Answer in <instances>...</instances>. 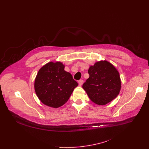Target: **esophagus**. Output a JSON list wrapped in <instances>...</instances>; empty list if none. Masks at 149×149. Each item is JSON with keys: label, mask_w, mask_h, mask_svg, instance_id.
Listing matches in <instances>:
<instances>
[{"label": "esophagus", "mask_w": 149, "mask_h": 149, "mask_svg": "<svg viewBox=\"0 0 149 149\" xmlns=\"http://www.w3.org/2000/svg\"><path fill=\"white\" fill-rule=\"evenodd\" d=\"M83 82H84V81H83L82 79H80V80H79V81H78L79 86H81L82 85V84H83Z\"/></svg>", "instance_id": "34e87169"}]
</instances>
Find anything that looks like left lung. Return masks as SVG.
I'll use <instances>...</instances> for the list:
<instances>
[{"instance_id": "8db88e82", "label": "left lung", "mask_w": 149, "mask_h": 149, "mask_svg": "<svg viewBox=\"0 0 149 149\" xmlns=\"http://www.w3.org/2000/svg\"><path fill=\"white\" fill-rule=\"evenodd\" d=\"M90 77L82 85L90 100L94 103L104 105L113 100L119 94L121 80L119 73L107 61L97 62L90 66Z\"/></svg>"}]
</instances>
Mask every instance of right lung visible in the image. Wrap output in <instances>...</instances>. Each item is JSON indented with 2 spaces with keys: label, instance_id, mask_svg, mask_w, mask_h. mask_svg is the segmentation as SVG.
Wrapping results in <instances>:
<instances>
[{
  "label": "right lung",
  "instance_id": "add662e5",
  "mask_svg": "<svg viewBox=\"0 0 149 149\" xmlns=\"http://www.w3.org/2000/svg\"><path fill=\"white\" fill-rule=\"evenodd\" d=\"M64 68L61 62H50L39 70L36 77L34 87L36 95L49 107L58 108L63 105L78 86L77 82Z\"/></svg>",
  "mask_w": 149,
  "mask_h": 149
}]
</instances>
